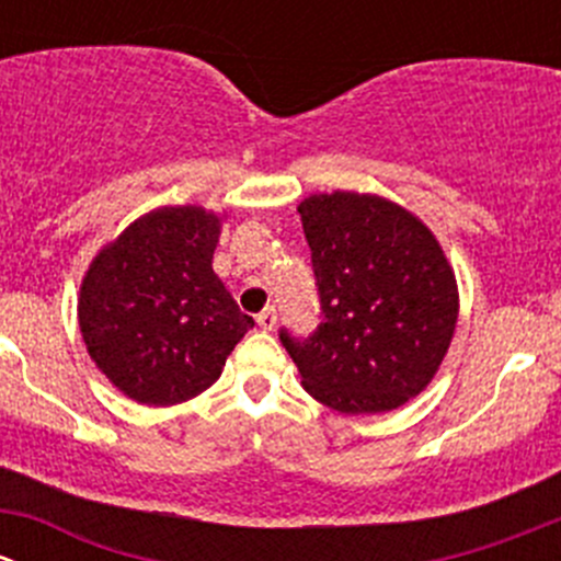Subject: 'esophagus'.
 <instances>
[{
	"label": "esophagus",
	"instance_id": "1",
	"mask_svg": "<svg viewBox=\"0 0 561 561\" xmlns=\"http://www.w3.org/2000/svg\"><path fill=\"white\" fill-rule=\"evenodd\" d=\"M257 325L263 328V331H271V328L276 325V307H265L263 312L257 314Z\"/></svg>",
	"mask_w": 561,
	"mask_h": 561
}]
</instances>
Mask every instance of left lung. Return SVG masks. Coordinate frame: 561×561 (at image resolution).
I'll return each mask as SVG.
<instances>
[{"instance_id": "obj_1", "label": "left lung", "mask_w": 561, "mask_h": 561, "mask_svg": "<svg viewBox=\"0 0 561 561\" xmlns=\"http://www.w3.org/2000/svg\"><path fill=\"white\" fill-rule=\"evenodd\" d=\"M322 322L279 328L304 388L344 415L388 412L421 393L454 339V268L432 230L396 203L358 192L298 206Z\"/></svg>"}]
</instances>
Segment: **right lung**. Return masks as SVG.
<instances>
[{
  "instance_id": "obj_1",
  "label": "right lung",
  "mask_w": 561,
  "mask_h": 561,
  "mask_svg": "<svg viewBox=\"0 0 561 561\" xmlns=\"http://www.w3.org/2000/svg\"><path fill=\"white\" fill-rule=\"evenodd\" d=\"M217 241L214 214L157 208L105 247L83 276V342L129 399L168 407L203 393L254 328L214 274Z\"/></svg>"
}]
</instances>
